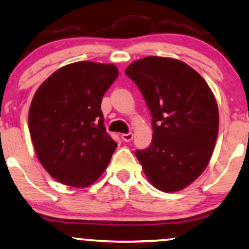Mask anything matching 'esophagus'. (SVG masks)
I'll list each match as a JSON object with an SVG mask.
<instances>
[{
    "label": "esophagus",
    "mask_w": 249,
    "mask_h": 249,
    "mask_svg": "<svg viewBox=\"0 0 249 249\" xmlns=\"http://www.w3.org/2000/svg\"><path fill=\"white\" fill-rule=\"evenodd\" d=\"M122 139L124 140L125 142H131L133 139V133L132 132H128V133H123L122 134Z\"/></svg>",
    "instance_id": "esophagus-1"
}]
</instances>
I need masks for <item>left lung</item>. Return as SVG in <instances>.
<instances>
[{
	"mask_svg": "<svg viewBox=\"0 0 249 249\" xmlns=\"http://www.w3.org/2000/svg\"><path fill=\"white\" fill-rule=\"evenodd\" d=\"M125 73L153 117L151 146L136 152L146 178L164 193L184 189L204 172L213 153L219 130L213 92L178 59L146 56L128 65Z\"/></svg>",
	"mask_w": 249,
	"mask_h": 249,
	"instance_id": "obj_1",
	"label": "left lung"
}]
</instances>
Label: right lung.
<instances>
[{"mask_svg": "<svg viewBox=\"0 0 249 249\" xmlns=\"http://www.w3.org/2000/svg\"><path fill=\"white\" fill-rule=\"evenodd\" d=\"M117 76L112 64L73 62L36 91L29 110L30 136L40 163L60 183L89 187L107 169L117 143L103 125L101 102Z\"/></svg>", "mask_w": 249, "mask_h": 249, "instance_id": "1", "label": "right lung"}]
</instances>
